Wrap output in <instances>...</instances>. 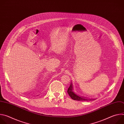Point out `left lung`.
<instances>
[{"instance_id": "left-lung-1", "label": "left lung", "mask_w": 124, "mask_h": 124, "mask_svg": "<svg viewBox=\"0 0 124 124\" xmlns=\"http://www.w3.org/2000/svg\"><path fill=\"white\" fill-rule=\"evenodd\" d=\"M71 85H70V87H69V88H68V91H67V92H68V94H69V96L73 100H78V101H80V100H85V99H82V98H80V97H79L77 95H76L73 92H72V89H71Z\"/></svg>"}]
</instances>
